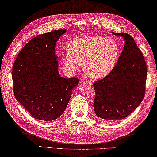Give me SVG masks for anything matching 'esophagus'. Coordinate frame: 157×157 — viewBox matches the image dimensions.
Returning a JSON list of instances; mask_svg holds the SVG:
<instances>
[{
    "label": "esophagus",
    "mask_w": 157,
    "mask_h": 157,
    "mask_svg": "<svg viewBox=\"0 0 157 157\" xmlns=\"http://www.w3.org/2000/svg\"><path fill=\"white\" fill-rule=\"evenodd\" d=\"M84 84L88 85V86H91V85L93 84V83L91 82H90V81H87L86 82H84Z\"/></svg>",
    "instance_id": "obj_1"
}]
</instances>
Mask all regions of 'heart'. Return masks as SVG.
I'll return each mask as SVG.
<instances>
[{
  "mask_svg": "<svg viewBox=\"0 0 157 157\" xmlns=\"http://www.w3.org/2000/svg\"><path fill=\"white\" fill-rule=\"evenodd\" d=\"M119 48L113 39L99 36L79 37L69 44V51L62 54L64 67L69 72L78 70L84 62L88 75L102 78L113 70L118 60Z\"/></svg>",
  "mask_w": 157,
  "mask_h": 157,
  "instance_id": "1",
  "label": "heart"
}]
</instances>
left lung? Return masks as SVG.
Instances as JSON below:
<instances>
[{"label": "left lung", "mask_w": 157, "mask_h": 157, "mask_svg": "<svg viewBox=\"0 0 157 157\" xmlns=\"http://www.w3.org/2000/svg\"><path fill=\"white\" fill-rule=\"evenodd\" d=\"M111 33L124 38V49L113 70L93 84L95 113L107 121L126 118L139 106L147 78L144 57L132 37L126 33Z\"/></svg>", "instance_id": "8db88e82"}]
</instances>
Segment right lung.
Segmentation results:
<instances>
[{
  "mask_svg": "<svg viewBox=\"0 0 157 157\" xmlns=\"http://www.w3.org/2000/svg\"><path fill=\"white\" fill-rule=\"evenodd\" d=\"M66 29L54 30L31 40L17 56L12 69L16 100L33 118L53 121L66 110L79 80L58 71L56 44Z\"/></svg>",
  "mask_w": 157,
  "mask_h": 157,
  "instance_id": "obj_1",
  "label": "right lung"
}]
</instances>
